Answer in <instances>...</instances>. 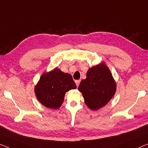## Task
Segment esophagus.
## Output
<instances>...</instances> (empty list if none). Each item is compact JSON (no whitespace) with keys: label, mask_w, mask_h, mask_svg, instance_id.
Returning <instances> with one entry per match:
<instances>
[{"label":"esophagus","mask_w":148,"mask_h":148,"mask_svg":"<svg viewBox=\"0 0 148 148\" xmlns=\"http://www.w3.org/2000/svg\"><path fill=\"white\" fill-rule=\"evenodd\" d=\"M75 82H76V86L78 87L79 84H80V80H76L75 81Z\"/></svg>","instance_id":"34e87169"}]
</instances>
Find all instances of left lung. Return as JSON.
<instances>
[{
    "label": "left lung",
    "mask_w": 148,
    "mask_h": 148,
    "mask_svg": "<svg viewBox=\"0 0 148 148\" xmlns=\"http://www.w3.org/2000/svg\"><path fill=\"white\" fill-rule=\"evenodd\" d=\"M78 90L90 109L99 110L108 103L116 90V84L108 67L104 62L90 68L86 78L81 81Z\"/></svg>",
    "instance_id": "left-lung-1"
}]
</instances>
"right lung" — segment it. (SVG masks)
Returning a JSON list of instances; mask_svg holds the SVG:
<instances>
[{
  "label": "right lung",
  "mask_w": 148,
  "mask_h": 148,
  "mask_svg": "<svg viewBox=\"0 0 148 148\" xmlns=\"http://www.w3.org/2000/svg\"><path fill=\"white\" fill-rule=\"evenodd\" d=\"M71 75L55 68L42 74L35 86L34 92L38 100L48 108L58 109L62 104L65 94L76 89Z\"/></svg>",
  "instance_id": "1"
}]
</instances>
